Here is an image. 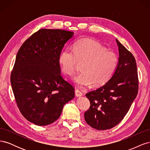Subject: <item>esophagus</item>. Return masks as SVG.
<instances>
[{
	"label": "esophagus",
	"instance_id": "obj_1",
	"mask_svg": "<svg viewBox=\"0 0 150 150\" xmlns=\"http://www.w3.org/2000/svg\"><path fill=\"white\" fill-rule=\"evenodd\" d=\"M75 95L77 97H80L83 95V93H81L79 90L78 89H76L75 90Z\"/></svg>",
	"mask_w": 150,
	"mask_h": 150
}]
</instances>
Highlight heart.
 I'll list each match as a JSON object with an SVG mask.
<instances>
[{
  "mask_svg": "<svg viewBox=\"0 0 150 150\" xmlns=\"http://www.w3.org/2000/svg\"><path fill=\"white\" fill-rule=\"evenodd\" d=\"M58 62L62 72L72 76L79 63L82 72L76 74L74 82L81 87L92 83L93 86H102L115 74L118 64L116 54L89 39L74 42L72 48L67 47L61 52Z\"/></svg>",
  "mask_w": 150,
  "mask_h": 150,
  "instance_id": "b5f03b06",
  "label": "heart"
}]
</instances>
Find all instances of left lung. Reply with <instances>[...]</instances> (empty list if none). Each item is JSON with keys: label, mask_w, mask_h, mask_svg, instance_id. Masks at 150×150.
<instances>
[{"label": "left lung", "mask_w": 150, "mask_h": 150, "mask_svg": "<svg viewBox=\"0 0 150 150\" xmlns=\"http://www.w3.org/2000/svg\"><path fill=\"white\" fill-rule=\"evenodd\" d=\"M118 46V64L115 74L103 86L86 94L90 101L84 112L86 122L98 130L116 126L128 112L138 92L136 60L128 49L116 39Z\"/></svg>", "instance_id": "left-lung-1"}]
</instances>
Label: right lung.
<instances>
[{"instance_id":"add662e5","label":"right lung","mask_w":150,"mask_h":150,"mask_svg":"<svg viewBox=\"0 0 150 150\" xmlns=\"http://www.w3.org/2000/svg\"><path fill=\"white\" fill-rule=\"evenodd\" d=\"M74 33L39 30L22 45L11 75L17 104L26 120L38 126L52 123L74 97V87L61 74L59 55Z\"/></svg>"}]
</instances>
